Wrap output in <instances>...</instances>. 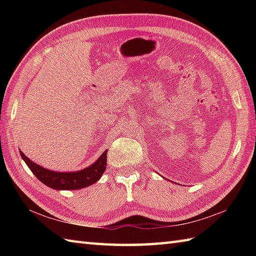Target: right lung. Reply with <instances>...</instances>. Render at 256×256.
I'll use <instances>...</instances> for the list:
<instances>
[{
	"label": "right lung",
	"mask_w": 256,
	"mask_h": 256,
	"mask_svg": "<svg viewBox=\"0 0 256 256\" xmlns=\"http://www.w3.org/2000/svg\"><path fill=\"white\" fill-rule=\"evenodd\" d=\"M106 153L108 150L103 152V154L94 164L81 170L55 172L36 164L30 160L23 152L20 150L22 158L26 162L32 172L38 178V180L56 190H77L96 184L101 178L106 168Z\"/></svg>",
	"instance_id": "1"
}]
</instances>
